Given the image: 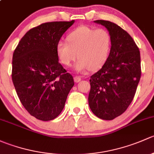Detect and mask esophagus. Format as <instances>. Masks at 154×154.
I'll use <instances>...</instances> for the list:
<instances>
[{"instance_id":"esophagus-1","label":"esophagus","mask_w":154,"mask_h":154,"mask_svg":"<svg viewBox=\"0 0 154 154\" xmlns=\"http://www.w3.org/2000/svg\"><path fill=\"white\" fill-rule=\"evenodd\" d=\"M80 80H81V77H79V76L74 77V82H75V83H79Z\"/></svg>"}]
</instances>
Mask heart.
I'll return each mask as SVG.
<instances>
[{"label": "heart", "instance_id": "heart-1", "mask_svg": "<svg viewBox=\"0 0 154 154\" xmlns=\"http://www.w3.org/2000/svg\"><path fill=\"white\" fill-rule=\"evenodd\" d=\"M67 43L60 41L56 51L63 66L69 67L77 58L74 69L85 72L100 69L106 63L112 46L111 35L103 28L80 27L68 35Z\"/></svg>", "mask_w": 154, "mask_h": 154}]
</instances>
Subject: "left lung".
Masks as SVG:
<instances>
[{"instance_id": "left-lung-1", "label": "left lung", "mask_w": 154, "mask_h": 154, "mask_svg": "<svg viewBox=\"0 0 154 154\" xmlns=\"http://www.w3.org/2000/svg\"><path fill=\"white\" fill-rule=\"evenodd\" d=\"M111 35L112 46L106 63L91 76L88 105L97 117L112 120L131 103L141 77L140 52L125 29L109 21L97 20Z\"/></svg>"}]
</instances>
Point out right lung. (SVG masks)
<instances>
[{"mask_svg": "<svg viewBox=\"0 0 154 154\" xmlns=\"http://www.w3.org/2000/svg\"><path fill=\"white\" fill-rule=\"evenodd\" d=\"M74 23L54 21L29 29L13 53L12 79L17 94L29 114L39 120H53L61 113L74 85L56 51Z\"/></svg>", "mask_w": 154, "mask_h": 154, "instance_id": "1", "label": "right lung"}]
</instances>
